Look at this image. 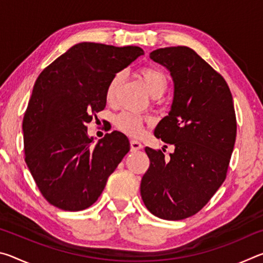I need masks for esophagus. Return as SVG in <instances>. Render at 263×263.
<instances>
[{
	"label": "esophagus",
	"mask_w": 263,
	"mask_h": 263,
	"mask_svg": "<svg viewBox=\"0 0 263 263\" xmlns=\"http://www.w3.org/2000/svg\"><path fill=\"white\" fill-rule=\"evenodd\" d=\"M130 145H131V151L132 152H137V151H139L142 148V144L139 141L137 140H131L130 141Z\"/></svg>",
	"instance_id": "obj_1"
}]
</instances>
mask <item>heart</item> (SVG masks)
Instances as JSON below:
<instances>
[{
	"mask_svg": "<svg viewBox=\"0 0 263 263\" xmlns=\"http://www.w3.org/2000/svg\"><path fill=\"white\" fill-rule=\"evenodd\" d=\"M139 77L142 81L145 82L146 87L151 92L153 97H160L164 94L166 89L168 87V79L166 74L158 68L154 67H144L139 70ZM124 80V73L118 72L116 73L112 78H111L110 82L106 87L105 91V99L109 103H112L116 94L121 83ZM145 119L139 115L130 114V112H123L116 117L115 124L118 127V130L125 133L127 136L137 137L139 136L142 131V126H144Z\"/></svg>",
	"mask_w": 263,
	"mask_h": 263,
	"instance_id": "1",
	"label": "heart"
}]
</instances>
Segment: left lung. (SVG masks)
Masks as SVG:
<instances>
[{
    "instance_id": "left-lung-1",
    "label": "left lung",
    "mask_w": 263,
    "mask_h": 263,
    "mask_svg": "<svg viewBox=\"0 0 263 263\" xmlns=\"http://www.w3.org/2000/svg\"><path fill=\"white\" fill-rule=\"evenodd\" d=\"M149 58L174 83L171 110L154 130L174 152L167 159L145 148L151 163L140 194L154 216L181 220L201 210L225 180L237 136L233 99L224 78L189 47L158 48Z\"/></svg>"
}]
</instances>
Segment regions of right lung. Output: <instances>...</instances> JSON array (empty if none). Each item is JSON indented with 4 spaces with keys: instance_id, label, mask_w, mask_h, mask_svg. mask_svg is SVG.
<instances>
[{
    "instance_id": "obj_1",
    "label": "right lung",
    "mask_w": 263,
    "mask_h": 263,
    "mask_svg": "<svg viewBox=\"0 0 263 263\" xmlns=\"http://www.w3.org/2000/svg\"><path fill=\"white\" fill-rule=\"evenodd\" d=\"M142 54L138 46L79 43L38 77L23 119L25 162L52 205L65 211L92 205L130 151L118 131L92 145L86 125L105 108L111 78Z\"/></svg>"
}]
</instances>
